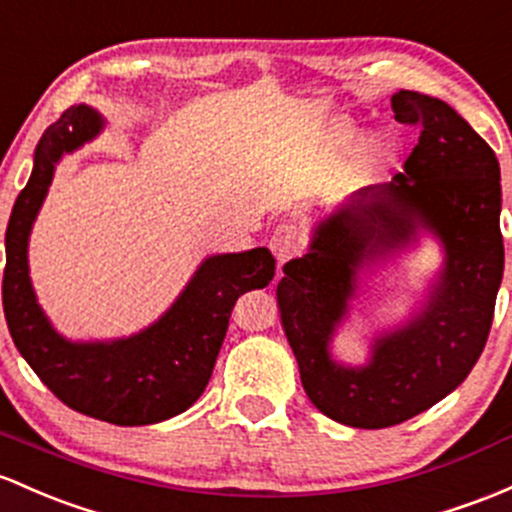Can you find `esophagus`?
Segmentation results:
<instances>
[{
  "mask_svg": "<svg viewBox=\"0 0 512 512\" xmlns=\"http://www.w3.org/2000/svg\"><path fill=\"white\" fill-rule=\"evenodd\" d=\"M271 251H273V256H276L278 266L288 263L290 258L300 256L302 234L298 232V227H293V224H280V227L271 236Z\"/></svg>",
  "mask_w": 512,
  "mask_h": 512,
  "instance_id": "obj_1",
  "label": "esophagus"
}]
</instances>
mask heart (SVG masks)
Returning <instances> with one entry per match:
<instances>
[{
    "label": "heart",
    "instance_id": "heart-1",
    "mask_svg": "<svg viewBox=\"0 0 512 512\" xmlns=\"http://www.w3.org/2000/svg\"><path fill=\"white\" fill-rule=\"evenodd\" d=\"M378 151H381V146H378V144H373L371 148H368V153H371V156H376Z\"/></svg>",
    "mask_w": 512,
    "mask_h": 512
}]
</instances>
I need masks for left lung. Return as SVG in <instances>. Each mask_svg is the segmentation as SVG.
I'll return each mask as SVG.
<instances>
[{
	"instance_id": "8db88e82",
	"label": "left lung",
	"mask_w": 512,
	"mask_h": 512,
	"mask_svg": "<svg viewBox=\"0 0 512 512\" xmlns=\"http://www.w3.org/2000/svg\"><path fill=\"white\" fill-rule=\"evenodd\" d=\"M395 119L420 141L390 183L351 192L312 229L307 254L283 266L280 324L307 398L361 430L400 425L464 383L486 346L503 280L500 166L493 148L437 97L400 90ZM430 233L443 266L405 321L377 330L364 365L331 354L360 278Z\"/></svg>"
}]
</instances>
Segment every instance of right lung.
Segmentation results:
<instances>
[{
	"mask_svg": "<svg viewBox=\"0 0 512 512\" xmlns=\"http://www.w3.org/2000/svg\"><path fill=\"white\" fill-rule=\"evenodd\" d=\"M107 126L90 104H75L43 131L34 170L9 217L4 317L26 364L68 408L112 425L136 427L180 415L205 390L246 290L266 288L276 258L266 246L207 256L173 305L141 332L117 339H68L38 305L29 273V239L63 156L90 144Z\"/></svg>",
	"mask_w": 512,
	"mask_h": 512,
	"instance_id": "right-lung-1",
	"label": "right lung"
}]
</instances>
